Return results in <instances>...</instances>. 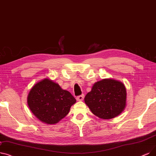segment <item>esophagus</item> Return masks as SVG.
Masks as SVG:
<instances>
[{"label": "esophagus", "instance_id": "esophagus-1", "mask_svg": "<svg viewBox=\"0 0 156 156\" xmlns=\"http://www.w3.org/2000/svg\"><path fill=\"white\" fill-rule=\"evenodd\" d=\"M84 99V94H82L80 96H78L76 97V100L77 101H83V99Z\"/></svg>", "mask_w": 156, "mask_h": 156}]
</instances>
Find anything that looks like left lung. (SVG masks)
<instances>
[{
  "label": "left lung",
  "mask_w": 156,
  "mask_h": 156,
  "mask_svg": "<svg viewBox=\"0 0 156 156\" xmlns=\"http://www.w3.org/2000/svg\"><path fill=\"white\" fill-rule=\"evenodd\" d=\"M126 90L122 83L104 79L95 83L85 97V103L97 117L110 119L117 117L126 106Z\"/></svg>",
  "instance_id": "1"
}]
</instances>
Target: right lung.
Here are the masks:
<instances>
[{
	"label": "right lung",
	"mask_w": 156,
	"mask_h": 156,
	"mask_svg": "<svg viewBox=\"0 0 156 156\" xmlns=\"http://www.w3.org/2000/svg\"><path fill=\"white\" fill-rule=\"evenodd\" d=\"M27 102L37 119L48 124H54L68 114L76 99L69 91L46 78L32 88Z\"/></svg>",
	"instance_id": "1"
}]
</instances>
